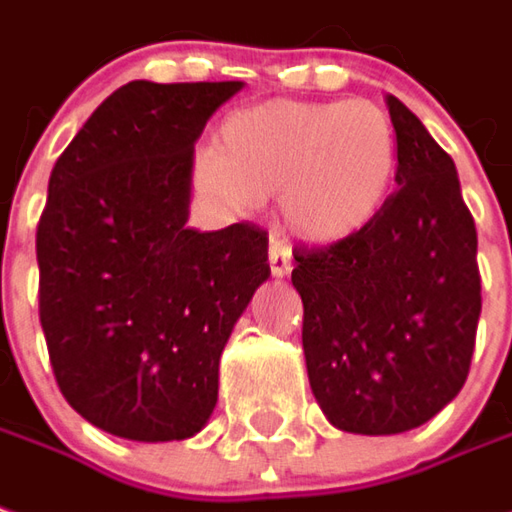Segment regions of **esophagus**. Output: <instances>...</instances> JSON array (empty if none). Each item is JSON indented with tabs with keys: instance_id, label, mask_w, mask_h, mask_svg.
Here are the masks:
<instances>
[{
	"instance_id": "obj_1",
	"label": "esophagus",
	"mask_w": 512,
	"mask_h": 512,
	"mask_svg": "<svg viewBox=\"0 0 512 512\" xmlns=\"http://www.w3.org/2000/svg\"><path fill=\"white\" fill-rule=\"evenodd\" d=\"M268 266H271V274L274 277H288L293 268L291 260V249L282 244L280 238H271V244H268Z\"/></svg>"
}]
</instances>
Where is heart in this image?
I'll return each instance as SVG.
<instances>
[{
  "instance_id": "1",
  "label": "heart",
  "mask_w": 512,
  "mask_h": 512,
  "mask_svg": "<svg viewBox=\"0 0 512 512\" xmlns=\"http://www.w3.org/2000/svg\"><path fill=\"white\" fill-rule=\"evenodd\" d=\"M396 171L399 138L380 105L271 99L224 119L216 152L196 157L194 185L238 213L282 194L291 235L332 246L380 219Z\"/></svg>"
}]
</instances>
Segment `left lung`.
<instances>
[{
    "instance_id": "obj_1",
    "label": "left lung",
    "mask_w": 512,
    "mask_h": 512,
    "mask_svg": "<svg viewBox=\"0 0 512 512\" xmlns=\"http://www.w3.org/2000/svg\"><path fill=\"white\" fill-rule=\"evenodd\" d=\"M396 194L368 230L341 244L293 249L302 349L332 427L396 435L421 427L468 377L477 321V230L455 160L396 96Z\"/></svg>"
}]
</instances>
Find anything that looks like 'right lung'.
I'll use <instances>...</instances> for the list:
<instances>
[{
  "label": "right lung",
  "mask_w": 512,
  "mask_h": 512,
  "mask_svg": "<svg viewBox=\"0 0 512 512\" xmlns=\"http://www.w3.org/2000/svg\"><path fill=\"white\" fill-rule=\"evenodd\" d=\"M244 82L121 85L57 157L38 221V307L77 413L127 441H185L219 402V360L268 280L255 224L185 227L194 146Z\"/></svg>",
  "instance_id": "right-lung-1"
}]
</instances>
